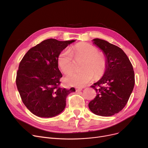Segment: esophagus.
<instances>
[{"instance_id": "34e87169", "label": "esophagus", "mask_w": 148, "mask_h": 148, "mask_svg": "<svg viewBox=\"0 0 148 148\" xmlns=\"http://www.w3.org/2000/svg\"><path fill=\"white\" fill-rule=\"evenodd\" d=\"M82 90V88H77L75 89L76 92H79V91H81Z\"/></svg>"}]
</instances>
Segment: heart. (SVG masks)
<instances>
[{"instance_id": "1", "label": "heart", "mask_w": 148, "mask_h": 148, "mask_svg": "<svg viewBox=\"0 0 148 148\" xmlns=\"http://www.w3.org/2000/svg\"><path fill=\"white\" fill-rule=\"evenodd\" d=\"M83 59L80 72L72 73L66 76L65 81L70 86L83 87L90 83L94 78L101 77L106 71L107 58L99 53L97 47L86 42L77 43L69 50H62L58 55V63L62 71L65 74L71 72L74 66L73 58Z\"/></svg>"}]
</instances>
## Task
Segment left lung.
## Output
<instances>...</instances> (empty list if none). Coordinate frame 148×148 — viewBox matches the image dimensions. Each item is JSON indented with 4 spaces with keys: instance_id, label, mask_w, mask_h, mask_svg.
Segmentation results:
<instances>
[{
    "instance_id": "1",
    "label": "left lung",
    "mask_w": 148,
    "mask_h": 148,
    "mask_svg": "<svg viewBox=\"0 0 148 148\" xmlns=\"http://www.w3.org/2000/svg\"><path fill=\"white\" fill-rule=\"evenodd\" d=\"M93 41L103 50L107 64L102 78L91 86L97 94L88 106L97 115L110 116L127 104L134 86V70L127 54L119 47L99 38Z\"/></svg>"
}]
</instances>
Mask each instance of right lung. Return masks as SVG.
Wrapping results in <instances>:
<instances>
[{"mask_svg":"<svg viewBox=\"0 0 148 148\" xmlns=\"http://www.w3.org/2000/svg\"><path fill=\"white\" fill-rule=\"evenodd\" d=\"M74 41L48 39L29 50L20 62L17 87L23 103L38 117L60 114L65 108L67 96L75 91L74 88L59 86L62 74L58 63L59 53Z\"/></svg>","mask_w":148,"mask_h":148,"instance_id":"1","label":"right lung"}]
</instances>
